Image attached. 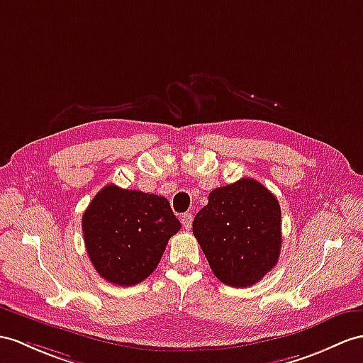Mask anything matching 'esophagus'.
Masks as SVG:
<instances>
[{
  "label": "esophagus",
  "mask_w": 363,
  "mask_h": 363,
  "mask_svg": "<svg viewBox=\"0 0 363 363\" xmlns=\"http://www.w3.org/2000/svg\"><path fill=\"white\" fill-rule=\"evenodd\" d=\"M182 223H183L184 229L191 228V225H192V214H191V212H184V214L182 216Z\"/></svg>",
  "instance_id": "34e87169"
}]
</instances>
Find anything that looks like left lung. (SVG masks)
<instances>
[{
    "label": "left lung",
    "instance_id": "left-lung-1",
    "mask_svg": "<svg viewBox=\"0 0 363 363\" xmlns=\"http://www.w3.org/2000/svg\"><path fill=\"white\" fill-rule=\"evenodd\" d=\"M280 205L272 192L252 179H240L209 194L192 223V233L214 276L225 285L257 284L279 260Z\"/></svg>",
    "mask_w": 363,
    "mask_h": 363
}]
</instances>
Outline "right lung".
<instances>
[{
    "mask_svg": "<svg viewBox=\"0 0 363 363\" xmlns=\"http://www.w3.org/2000/svg\"><path fill=\"white\" fill-rule=\"evenodd\" d=\"M87 255L100 276L118 286L147 279L182 223L162 196L104 186L82 220Z\"/></svg>",
    "mask_w": 363,
    "mask_h": 363,
    "instance_id": "right-lung-1",
    "label": "right lung"
}]
</instances>
